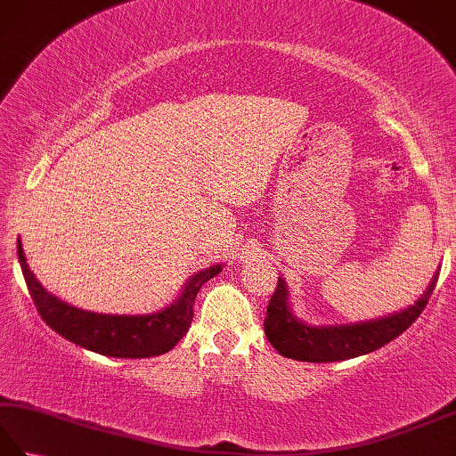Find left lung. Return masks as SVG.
Instances as JSON below:
<instances>
[{"label": "left lung", "mask_w": 456, "mask_h": 456, "mask_svg": "<svg viewBox=\"0 0 456 456\" xmlns=\"http://www.w3.org/2000/svg\"><path fill=\"white\" fill-rule=\"evenodd\" d=\"M437 278L439 270L433 274L431 284L421 297L408 309L374 319V322L335 327H312L299 322L289 309L286 282L278 278V286L266 309V338L280 354L302 362H337L372 353L400 337L421 315L437 284Z\"/></svg>", "instance_id": "left-lung-1"}]
</instances>
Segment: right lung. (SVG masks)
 <instances>
[{"mask_svg":"<svg viewBox=\"0 0 456 456\" xmlns=\"http://www.w3.org/2000/svg\"><path fill=\"white\" fill-rule=\"evenodd\" d=\"M17 256L28 294L43 322L74 345L115 358H147L168 353L188 333L193 319V299L200 288L223 270L221 265H216L191 276L176 302L159 314L103 315L84 312L48 294L28 270L21 240H17Z\"/></svg>","mask_w":456,"mask_h":456,"instance_id":"obj_1","label":"right lung"}]
</instances>
